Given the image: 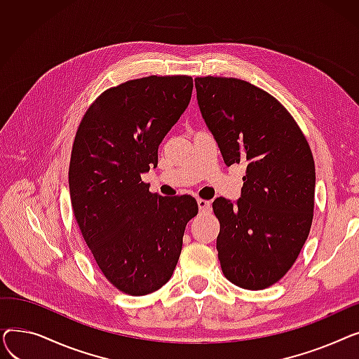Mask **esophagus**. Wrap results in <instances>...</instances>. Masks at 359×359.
Here are the masks:
<instances>
[{
    "mask_svg": "<svg viewBox=\"0 0 359 359\" xmlns=\"http://www.w3.org/2000/svg\"><path fill=\"white\" fill-rule=\"evenodd\" d=\"M198 206H199V210H201L202 212H208V211L211 210V202L206 201V199L198 198Z\"/></svg>",
    "mask_w": 359,
    "mask_h": 359,
    "instance_id": "1",
    "label": "esophagus"
}]
</instances>
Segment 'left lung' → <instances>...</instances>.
I'll list each match as a JSON object with an SVG mask.
<instances>
[{
    "instance_id": "1",
    "label": "left lung",
    "mask_w": 359,
    "mask_h": 359,
    "mask_svg": "<svg viewBox=\"0 0 359 359\" xmlns=\"http://www.w3.org/2000/svg\"><path fill=\"white\" fill-rule=\"evenodd\" d=\"M202 118L224 163L246 164L241 198L212 203L219 221L217 250L224 276L244 290H265L294 265L309 237L316 167L290 111L248 81L195 79Z\"/></svg>"
}]
</instances>
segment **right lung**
<instances>
[{
  "label": "right lung",
  "instance_id": "obj_1",
  "mask_svg": "<svg viewBox=\"0 0 359 359\" xmlns=\"http://www.w3.org/2000/svg\"><path fill=\"white\" fill-rule=\"evenodd\" d=\"M189 75L125 81L91 103L69 161L72 212L99 269L128 295H147L172 278L186 224L198 214L189 195L151 194L141 173L191 102Z\"/></svg>",
  "mask_w": 359,
  "mask_h": 359
}]
</instances>
